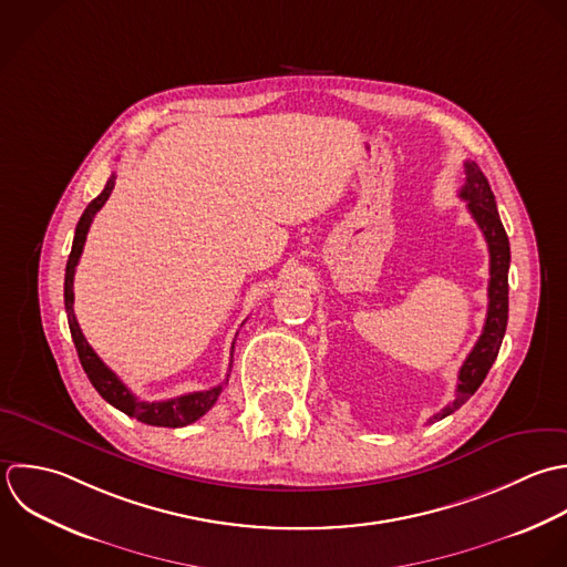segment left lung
I'll return each instance as SVG.
<instances>
[{
	"mask_svg": "<svg viewBox=\"0 0 567 567\" xmlns=\"http://www.w3.org/2000/svg\"><path fill=\"white\" fill-rule=\"evenodd\" d=\"M466 172V183L460 189V196L466 200L468 212L473 214L475 223L480 225L488 251H491V280H488V313H486V324L484 331L468 353L466 362L460 369V384H457V395L453 404L442 409V413L433 415L429 424L444 420L446 415L455 413L462 404L475 395V391L482 386L486 380L491 367L495 364L499 355V347L504 342V333L508 327V269H511V243L506 236V229L502 225L495 194L491 189L488 178L480 169L475 161L464 163Z\"/></svg>",
	"mask_w": 567,
	"mask_h": 567,
	"instance_id": "left-lung-1",
	"label": "left lung"
}]
</instances>
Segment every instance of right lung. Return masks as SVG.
<instances>
[{
	"instance_id": "1",
	"label": "right lung",
	"mask_w": 567,
	"mask_h": 567,
	"mask_svg": "<svg viewBox=\"0 0 567 567\" xmlns=\"http://www.w3.org/2000/svg\"><path fill=\"white\" fill-rule=\"evenodd\" d=\"M114 178L116 174H112L103 187V192L85 207V212L81 214L79 223H76V229H74V240H72V249H70V256H68V265H65V282H63V302H65V313H68V327H70V336H72V342L76 347V355H79V362L87 375V380L92 382V386L96 389V393L107 402L112 404L114 409H118L121 413L147 424V426H165V429H181V426H187L196 420H200L218 400L220 391H223V384L209 389V391H196V393H187V395H181V398H174V400H165V402H141L136 400L130 389L116 378L114 371H110L101 358L92 351V347L87 344V340L83 338L81 329H79V322H76V316H74V309H72V302H74V291H72V282H74V269H76V262L81 258V251H83V245H85V236H87V229L92 225V218L94 214L103 207V203L107 200V196L112 194L114 189ZM231 353H234V342H231ZM229 378V375H227Z\"/></svg>"
}]
</instances>
